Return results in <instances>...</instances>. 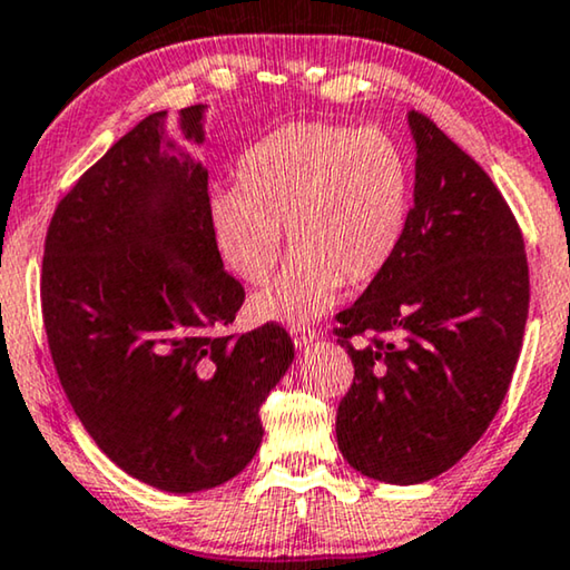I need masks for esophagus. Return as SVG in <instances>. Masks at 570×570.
I'll list each match as a JSON object with an SVG mask.
<instances>
[{
    "label": "esophagus",
    "instance_id": "esophagus-1",
    "mask_svg": "<svg viewBox=\"0 0 570 570\" xmlns=\"http://www.w3.org/2000/svg\"><path fill=\"white\" fill-rule=\"evenodd\" d=\"M292 338H294V346H297V348H307L317 338V333L309 331V328H294Z\"/></svg>",
    "mask_w": 570,
    "mask_h": 570
}]
</instances>
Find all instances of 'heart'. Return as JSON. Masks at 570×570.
I'll return each instance as SVG.
<instances>
[{
	"mask_svg": "<svg viewBox=\"0 0 570 570\" xmlns=\"http://www.w3.org/2000/svg\"><path fill=\"white\" fill-rule=\"evenodd\" d=\"M412 164L375 127L302 121L257 140L237 164V187L210 195L222 261L261 284L284 245L297 249L253 297L261 321L305 325L336 305L344 284L375 281L399 255L412 222Z\"/></svg>",
	"mask_w": 570,
	"mask_h": 570,
	"instance_id": "obj_1",
	"label": "heart"
}]
</instances>
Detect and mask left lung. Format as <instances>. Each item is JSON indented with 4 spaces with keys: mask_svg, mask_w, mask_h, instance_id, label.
I'll list each match as a JSON object with an SVG mask.
<instances>
[{
    "mask_svg": "<svg viewBox=\"0 0 570 570\" xmlns=\"http://www.w3.org/2000/svg\"><path fill=\"white\" fill-rule=\"evenodd\" d=\"M409 130L416 164L404 245L336 315L354 364L338 449L356 472L389 484L449 472L484 435L529 313L523 237L500 189L424 114L409 111Z\"/></svg>",
    "mask_w": 570,
    "mask_h": 570,
    "instance_id": "8db88e82",
    "label": "left lung"
}]
</instances>
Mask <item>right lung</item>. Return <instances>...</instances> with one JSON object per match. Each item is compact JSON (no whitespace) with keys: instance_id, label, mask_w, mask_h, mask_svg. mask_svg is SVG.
Wrapping results in <instances>:
<instances>
[{"instance_id":"add662e5","label":"right lung","mask_w":570,"mask_h":570,"mask_svg":"<svg viewBox=\"0 0 570 570\" xmlns=\"http://www.w3.org/2000/svg\"><path fill=\"white\" fill-rule=\"evenodd\" d=\"M206 106L179 111L206 142ZM208 169L150 114L51 216L41 309L70 404L119 469L150 488L229 482L263 443L261 406L294 360L281 325L226 336L245 289L224 271Z\"/></svg>"}]
</instances>
